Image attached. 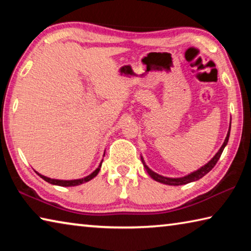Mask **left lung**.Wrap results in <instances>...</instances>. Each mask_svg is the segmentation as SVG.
Segmentation results:
<instances>
[{
    "mask_svg": "<svg viewBox=\"0 0 251 251\" xmlns=\"http://www.w3.org/2000/svg\"><path fill=\"white\" fill-rule=\"evenodd\" d=\"M229 135H230V126H229V130H228V134L226 136V139H225L224 144L222 145V147H220V150L218 151L217 154H216L212 158L208 161V163L206 165H203L202 167H201L199 169H197L196 172H193L190 173L189 175L187 176H184V177H180V178H169V177H164L161 175H158V174H156L155 172H152L151 169L147 166V165L145 164V160L143 159V157H141L142 158V163L144 165V167H145L146 172L148 173V175H150L152 179L158 181V182H161V184H165V185H171V186H179V185H185V184H188V182H192V181H195V180H198L201 179V177H203L206 175V174L209 173L212 168H214V166L216 164H217L218 159L220 158V156H222L223 154V151L224 148L226 147L227 143H228V139H229Z\"/></svg>",
    "mask_w": 251,
    "mask_h": 251,
    "instance_id": "1",
    "label": "left lung"
}]
</instances>
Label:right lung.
<instances>
[{"instance_id": "1", "label": "right lung", "mask_w": 251, "mask_h": 251, "mask_svg": "<svg viewBox=\"0 0 251 251\" xmlns=\"http://www.w3.org/2000/svg\"><path fill=\"white\" fill-rule=\"evenodd\" d=\"M101 163H103V160H101ZM101 163L100 164V166L97 167V168L95 169V171L91 174V175H88V176L84 177V178H80V179H73V180L53 179V178H49V177H46V176L41 175V174H39L37 172H36V174H37V175H39L41 178H43V179H44L45 181H48V182H50V184H52V185H57V186H63V187L78 186V185H80V184H84V182H86V181H90V180L93 179V178H94L95 176H97V174H99L100 169V167H101Z\"/></svg>"}]
</instances>
